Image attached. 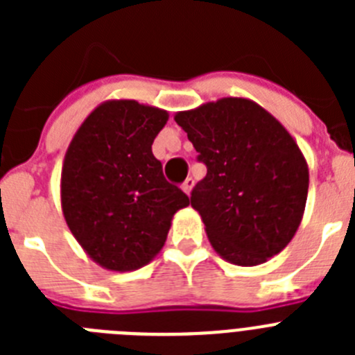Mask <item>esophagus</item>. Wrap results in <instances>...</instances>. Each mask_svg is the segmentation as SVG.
I'll return each instance as SVG.
<instances>
[{"label": "esophagus", "mask_w": 355, "mask_h": 355, "mask_svg": "<svg viewBox=\"0 0 355 355\" xmlns=\"http://www.w3.org/2000/svg\"><path fill=\"white\" fill-rule=\"evenodd\" d=\"M181 188H183L184 193H188V196H190V192H192V188H193V180H192V178H188V180L184 181L183 184H181Z\"/></svg>", "instance_id": "1"}]
</instances>
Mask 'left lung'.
Returning <instances> with one entry per match:
<instances>
[{"instance_id":"8db88e82","label":"left lung","mask_w":355,"mask_h":355,"mask_svg":"<svg viewBox=\"0 0 355 355\" xmlns=\"http://www.w3.org/2000/svg\"><path fill=\"white\" fill-rule=\"evenodd\" d=\"M174 121L208 168L190 202L215 252L238 266L279 254L304 216L309 168L286 128L258 103L222 97Z\"/></svg>"}]
</instances>
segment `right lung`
Returning a JSON list of instances; mask_svg holds the SVG:
<instances>
[{"mask_svg": "<svg viewBox=\"0 0 355 355\" xmlns=\"http://www.w3.org/2000/svg\"><path fill=\"white\" fill-rule=\"evenodd\" d=\"M167 110L108 99L87 115L65 153L60 202L65 224L94 263L142 268L165 245L172 216L190 205L153 155Z\"/></svg>", "mask_w": 355, "mask_h": 355, "instance_id": "obj_1", "label": "right lung"}]
</instances>
